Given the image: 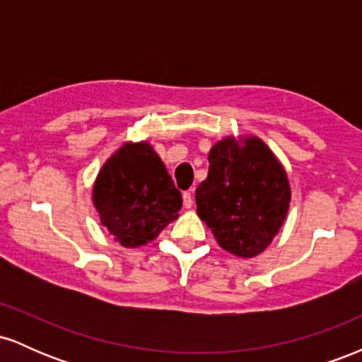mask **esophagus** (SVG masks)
Here are the masks:
<instances>
[{"label":"esophagus","mask_w":362,"mask_h":362,"mask_svg":"<svg viewBox=\"0 0 362 362\" xmlns=\"http://www.w3.org/2000/svg\"><path fill=\"white\" fill-rule=\"evenodd\" d=\"M194 192L192 190H189V192H184V206L187 209H190V207L194 206Z\"/></svg>","instance_id":"34e87169"}]
</instances>
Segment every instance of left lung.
I'll return each mask as SVG.
<instances>
[{"mask_svg":"<svg viewBox=\"0 0 362 362\" xmlns=\"http://www.w3.org/2000/svg\"><path fill=\"white\" fill-rule=\"evenodd\" d=\"M291 201L288 175L257 138L216 143L209 173L195 190L197 214L219 247L238 257H255L279 233Z\"/></svg>","mask_w":362,"mask_h":362,"instance_id":"8db88e82","label":"left lung"}]
</instances>
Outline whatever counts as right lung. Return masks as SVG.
I'll use <instances>...</instances> for the list:
<instances>
[{"mask_svg":"<svg viewBox=\"0 0 362 362\" xmlns=\"http://www.w3.org/2000/svg\"><path fill=\"white\" fill-rule=\"evenodd\" d=\"M93 204L122 247H141L178 218L182 194L148 143H126L98 173Z\"/></svg>","mask_w":362,"mask_h":362,"instance_id":"right-lung-1","label":"right lung"}]
</instances>
